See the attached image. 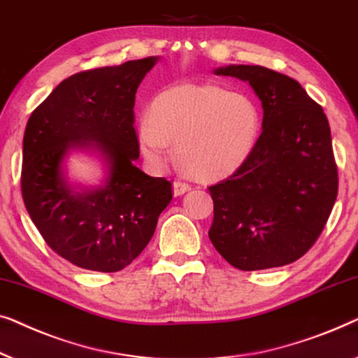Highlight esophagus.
Instances as JSON below:
<instances>
[{
  "label": "esophagus",
  "mask_w": 358,
  "mask_h": 358,
  "mask_svg": "<svg viewBox=\"0 0 358 358\" xmlns=\"http://www.w3.org/2000/svg\"><path fill=\"white\" fill-rule=\"evenodd\" d=\"M189 189H191V185L186 183V181H183V180H175L173 181V194L175 196L185 194L186 191H189Z\"/></svg>",
  "instance_id": "34e87169"
}]
</instances>
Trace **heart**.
I'll return each instance as SVG.
<instances>
[{
    "label": "heart",
    "instance_id": "heart-1",
    "mask_svg": "<svg viewBox=\"0 0 358 358\" xmlns=\"http://www.w3.org/2000/svg\"><path fill=\"white\" fill-rule=\"evenodd\" d=\"M259 112L246 95L219 85L185 84L154 100L150 117L138 123L145 157L165 164L177 144L180 165L199 180L234 173L248 157L259 131Z\"/></svg>",
    "mask_w": 358,
    "mask_h": 358
}]
</instances>
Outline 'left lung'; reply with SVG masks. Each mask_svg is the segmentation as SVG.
<instances>
[{"label": "left lung", "instance_id": "8db88e82", "mask_svg": "<svg viewBox=\"0 0 358 358\" xmlns=\"http://www.w3.org/2000/svg\"><path fill=\"white\" fill-rule=\"evenodd\" d=\"M217 76L246 80L263 105V133L243 164L209 186V238L234 268L259 271L301 258L328 222L337 165L323 108L285 74L230 64Z\"/></svg>", "mask_w": 358, "mask_h": 358}]
</instances>
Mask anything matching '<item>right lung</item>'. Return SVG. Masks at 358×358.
I'll list each match as a JSON object with an SVG mask.
<instances>
[{
    "instance_id": "1",
    "label": "right lung",
    "mask_w": 358,
    "mask_h": 358,
    "mask_svg": "<svg viewBox=\"0 0 358 358\" xmlns=\"http://www.w3.org/2000/svg\"><path fill=\"white\" fill-rule=\"evenodd\" d=\"M157 57L73 74L30 115L22 143L26 209L55 253L83 269L117 273L152 238L172 183L134 165V99ZM71 148H94L109 169L104 185L74 190L62 173Z\"/></svg>"
}]
</instances>
